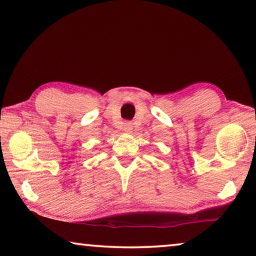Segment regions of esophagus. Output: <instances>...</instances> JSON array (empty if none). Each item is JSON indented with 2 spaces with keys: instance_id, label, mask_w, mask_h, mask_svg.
Segmentation results:
<instances>
[{
  "instance_id": "34e87169",
  "label": "esophagus",
  "mask_w": 256,
  "mask_h": 256,
  "mask_svg": "<svg viewBox=\"0 0 256 256\" xmlns=\"http://www.w3.org/2000/svg\"><path fill=\"white\" fill-rule=\"evenodd\" d=\"M124 130L127 132H130L132 130V122H124Z\"/></svg>"
}]
</instances>
